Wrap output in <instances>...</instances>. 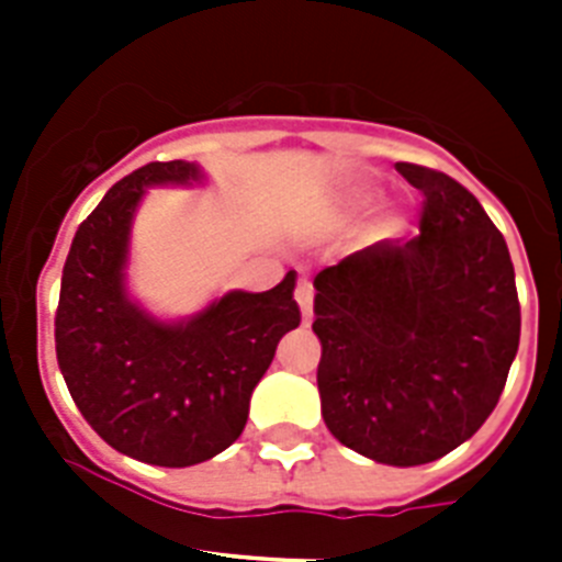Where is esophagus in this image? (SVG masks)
I'll return each instance as SVG.
<instances>
[{
  "instance_id": "1",
  "label": "esophagus",
  "mask_w": 562,
  "mask_h": 562,
  "mask_svg": "<svg viewBox=\"0 0 562 562\" xmlns=\"http://www.w3.org/2000/svg\"><path fill=\"white\" fill-rule=\"evenodd\" d=\"M294 297L300 303V312H303V321H312V303H315V289H312V280L308 277H300L297 289H294Z\"/></svg>"
}]
</instances>
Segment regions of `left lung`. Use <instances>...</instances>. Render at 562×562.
Returning a JSON list of instances; mask_svg holds the SVG:
<instances>
[{
	"label": "left lung",
	"instance_id": "1",
	"mask_svg": "<svg viewBox=\"0 0 562 562\" xmlns=\"http://www.w3.org/2000/svg\"><path fill=\"white\" fill-rule=\"evenodd\" d=\"M423 192L419 236L375 241L315 277L326 428L387 467H419L493 414L519 350L505 236L443 171L396 162Z\"/></svg>",
	"mask_w": 562,
	"mask_h": 562
}]
</instances>
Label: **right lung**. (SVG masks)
Instances as JSON below:
<instances>
[{
	"mask_svg": "<svg viewBox=\"0 0 562 562\" xmlns=\"http://www.w3.org/2000/svg\"><path fill=\"white\" fill-rule=\"evenodd\" d=\"M203 180L198 162H148L110 189L72 238L55 315L57 364L83 419L116 452L192 467L236 443L277 344L300 326L297 273L262 294L227 291L187 321L127 297L134 212L148 187Z\"/></svg>",
	"mask_w": 562,
	"mask_h": 562,
	"instance_id": "right-lung-1",
	"label": "right lung"
}]
</instances>
